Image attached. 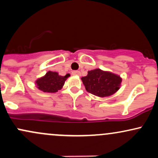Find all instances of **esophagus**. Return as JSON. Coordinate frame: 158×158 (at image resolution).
<instances>
[{
  "instance_id": "34e87169",
  "label": "esophagus",
  "mask_w": 158,
  "mask_h": 158,
  "mask_svg": "<svg viewBox=\"0 0 158 158\" xmlns=\"http://www.w3.org/2000/svg\"><path fill=\"white\" fill-rule=\"evenodd\" d=\"M72 74L73 76H80L81 75V72L78 71V70H74V71L72 72Z\"/></svg>"
}]
</instances>
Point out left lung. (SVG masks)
Returning a JSON list of instances; mask_svg holds the SVG:
<instances>
[{
  "mask_svg": "<svg viewBox=\"0 0 158 158\" xmlns=\"http://www.w3.org/2000/svg\"><path fill=\"white\" fill-rule=\"evenodd\" d=\"M88 73L81 79L87 91L97 97H110L120 88L122 78L117 74L99 68L89 70Z\"/></svg>",
  "mask_w": 158,
  "mask_h": 158,
  "instance_id": "obj_1",
  "label": "left lung"
}]
</instances>
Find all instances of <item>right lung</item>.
<instances>
[{
  "label": "right lung",
  "instance_id": "right-lung-1",
  "mask_svg": "<svg viewBox=\"0 0 158 158\" xmlns=\"http://www.w3.org/2000/svg\"><path fill=\"white\" fill-rule=\"evenodd\" d=\"M70 76L68 73L63 77L57 72L48 71L44 77L39 78L35 83L38 89L44 93H56L62 88L65 81Z\"/></svg>",
  "mask_w": 158,
  "mask_h": 158
}]
</instances>
